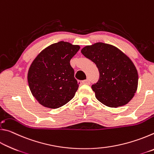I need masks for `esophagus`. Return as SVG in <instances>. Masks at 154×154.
Here are the masks:
<instances>
[{"label":"esophagus","mask_w":154,"mask_h":154,"mask_svg":"<svg viewBox=\"0 0 154 154\" xmlns=\"http://www.w3.org/2000/svg\"><path fill=\"white\" fill-rule=\"evenodd\" d=\"M83 84L89 85L90 84V80L88 79H85L84 81H83Z\"/></svg>","instance_id":"obj_1"}]
</instances>
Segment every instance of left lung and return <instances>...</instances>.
Segmentation results:
<instances>
[{"label": "left lung", "mask_w": 154, "mask_h": 154, "mask_svg": "<svg viewBox=\"0 0 154 154\" xmlns=\"http://www.w3.org/2000/svg\"><path fill=\"white\" fill-rule=\"evenodd\" d=\"M82 54L94 62L100 77L92 85L97 100L109 107L129 103L138 87L137 70L129 57L109 44L98 42L83 48Z\"/></svg>", "instance_id": "1"}]
</instances>
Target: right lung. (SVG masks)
<instances>
[{
	"instance_id": "right-lung-1",
	"label": "right lung",
	"mask_w": 154,
	"mask_h": 154,
	"mask_svg": "<svg viewBox=\"0 0 154 154\" xmlns=\"http://www.w3.org/2000/svg\"><path fill=\"white\" fill-rule=\"evenodd\" d=\"M80 46L60 41L41 51L28 72L30 92L45 107L57 109L74 97L79 88L70 60Z\"/></svg>"
}]
</instances>
